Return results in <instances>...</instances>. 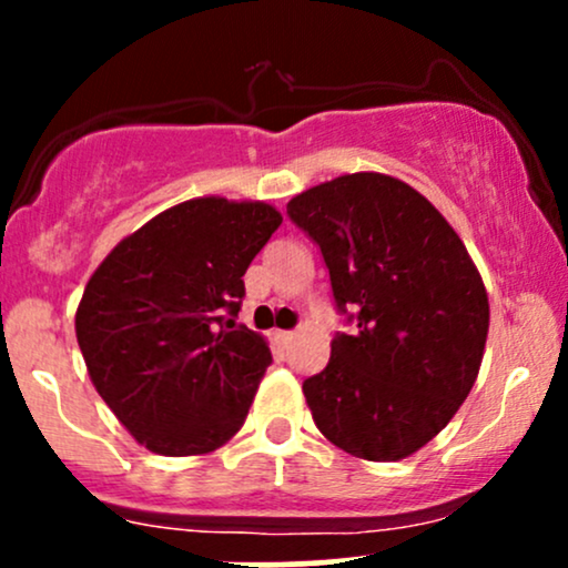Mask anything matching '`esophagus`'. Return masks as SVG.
<instances>
[{"label":"esophagus","instance_id":"1","mask_svg":"<svg viewBox=\"0 0 568 568\" xmlns=\"http://www.w3.org/2000/svg\"><path fill=\"white\" fill-rule=\"evenodd\" d=\"M277 338H280V342H283V344H291L293 338H296V334H293V331H277Z\"/></svg>","mask_w":568,"mask_h":568}]
</instances>
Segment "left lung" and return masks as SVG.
Returning a JSON list of instances; mask_svg holds the SVG:
<instances>
[{"instance_id":"obj_1","label":"left lung","mask_w":568,"mask_h":568,"mask_svg":"<svg viewBox=\"0 0 568 568\" xmlns=\"http://www.w3.org/2000/svg\"><path fill=\"white\" fill-rule=\"evenodd\" d=\"M325 258L336 306L357 328L304 382L334 446L368 462L406 459L452 422L484 361L488 296L438 207L384 173H347L288 202Z\"/></svg>"}]
</instances>
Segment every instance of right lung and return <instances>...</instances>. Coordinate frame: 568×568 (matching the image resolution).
<instances>
[{
  "label": "right lung",
  "mask_w": 568,
  "mask_h": 568,
  "mask_svg": "<svg viewBox=\"0 0 568 568\" xmlns=\"http://www.w3.org/2000/svg\"><path fill=\"white\" fill-rule=\"evenodd\" d=\"M280 224L258 200L179 202L84 285L74 328L90 382L149 452L211 454L243 427L272 352L234 317L245 270Z\"/></svg>",
  "instance_id": "obj_1"
}]
</instances>
